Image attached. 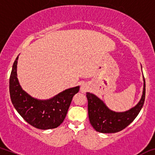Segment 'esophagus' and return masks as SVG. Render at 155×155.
Segmentation results:
<instances>
[{
  "mask_svg": "<svg viewBox=\"0 0 155 155\" xmlns=\"http://www.w3.org/2000/svg\"><path fill=\"white\" fill-rule=\"evenodd\" d=\"M80 91L81 93H85L88 91V86L87 84H82L81 85V87H80Z\"/></svg>",
  "mask_w": 155,
  "mask_h": 155,
  "instance_id": "1",
  "label": "esophagus"
}]
</instances>
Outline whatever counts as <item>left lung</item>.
Wrapping results in <instances>:
<instances>
[{"mask_svg":"<svg viewBox=\"0 0 155 155\" xmlns=\"http://www.w3.org/2000/svg\"><path fill=\"white\" fill-rule=\"evenodd\" d=\"M143 91L139 103L124 113H115L107 107L98 97L87 93L88 115L91 125L97 132L101 133H115L125 129L135 120L143 106L146 96V83L143 76Z\"/></svg>","mask_w":155,"mask_h":155,"instance_id":"obj_1","label":"left lung"}]
</instances>
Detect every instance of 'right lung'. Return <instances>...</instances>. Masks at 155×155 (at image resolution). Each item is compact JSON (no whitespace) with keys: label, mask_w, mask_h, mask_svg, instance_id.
Returning <instances> with one entry per match:
<instances>
[{"label":"right lung","mask_w":155,"mask_h":155,"mask_svg":"<svg viewBox=\"0 0 155 155\" xmlns=\"http://www.w3.org/2000/svg\"><path fill=\"white\" fill-rule=\"evenodd\" d=\"M18 56L12 66L9 78V93L15 108L27 123L40 130H49L59 127L63 122L73 97L79 87L70 88L46 101L35 99L20 87L17 78Z\"/></svg>","instance_id":"1"}]
</instances>
